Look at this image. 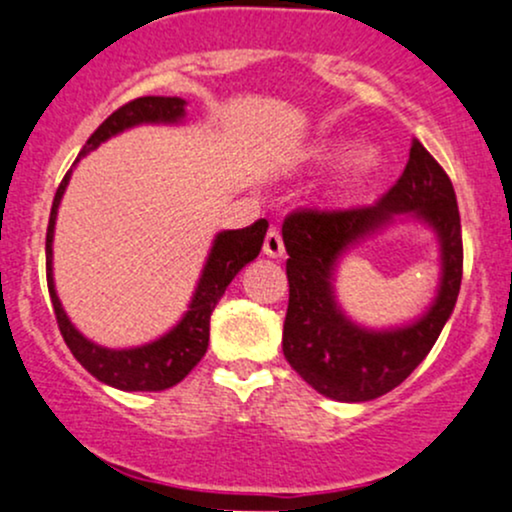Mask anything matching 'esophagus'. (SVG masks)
Returning a JSON list of instances; mask_svg holds the SVG:
<instances>
[{"label":"esophagus","mask_w":512,"mask_h":512,"mask_svg":"<svg viewBox=\"0 0 512 512\" xmlns=\"http://www.w3.org/2000/svg\"><path fill=\"white\" fill-rule=\"evenodd\" d=\"M263 251H266V256L271 258H278L285 254V244H283V234H280L278 227H271L266 234V241H263Z\"/></svg>","instance_id":"obj_1"}]
</instances>
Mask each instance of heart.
<instances>
[{
    "label": "heart",
    "instance_id": "obj_1",
    "mask_svg": "<svg viewBox=\"0 0 512 512\" xmlns=\"http://www.w3.org/2000/svg\"><path fill=\"white\" fill-rule=\"evenodd\" d=\"M377 166V154L372 149H355L353 154L343 164V181L346 183H358L367 179V176L375 171Z\"/></svg>",
    "mask_w": 512,
    "mask_h": 512
}]
</instances>
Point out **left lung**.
Masks as SVG:
<instances>
[{"mask_svg": "<svg viewBox=\"0 0 512 512\" xmlns=\"http://www.w3.org/2000/svg\"><path fill=\"white\" fill-rule=\"evenodd\" d=\"M411 211L436 229L443 278L434 307L401 330L372 332L353 325L332 297V271L348 245ZM287 302L283 353L292 370L336 401H370L392 392L423 363L455 309L462 285V225L450 176L418 140L404 174L377 203L346 210L300 208L285 217Z\"/></svg>", "mask_w": 512, "mask_h": 512, "instance_id": "1", "label": "left lung"}]
</instances>
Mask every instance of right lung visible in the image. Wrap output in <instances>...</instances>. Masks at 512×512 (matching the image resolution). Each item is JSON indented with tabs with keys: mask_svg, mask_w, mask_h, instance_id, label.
Wrapping results in <instances>:
<instances>
[{
	"mask_svg": "<svg viewBox=\"0 0 512 512\" xmlns=\"http://www.w3.org/2000/svg\"><path fill=\"white\" fill-rule=\"evenodd\" d=\"M186 116V101L179 96H142V99L128 101L113 111L94 135L86 140V145L79 152L77 162L91 149H96L108 137L118 135V132L132 128V125L142 123H179ZM74 162V164H77ZM72 169L67 171L65 179L57 186L53 210H50L48 234H45V268H48V290L50 300H53L55 319L60 326L62 338H65L67 348L72 350L74 358L82 363L84 370H89L96 380L108 384V387L123 389V392H162V389L179 384L208 350L210 341V314L220 297L225 295L227 285L232 283L234 275L249 261H254L263 246L268 222L256 220L254 225L244 229H227L215 237L212 244L208 263H205L200 283L195 287V295L191 307L183 314V319L169 333H164L157 341L147 343V346L111 350L91 343L82 333L72 326L67 319L65 309L57 300L55 283H53V232H55V217L60 208L62 193H65L67 183H70Z\"/></svg>",
	"mask_w": 512,
	"mask_h": 512,
	"instance_id": "obj_1",
	"label": "right lung"
}]
</instances>
